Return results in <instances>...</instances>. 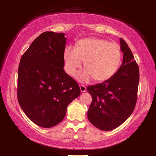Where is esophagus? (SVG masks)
<instances>
[{"instance_id": "34e87169", "label": "esophagus", "mask_w": 156, "mask_h": 156, "mask_svg": "<svg viewBox=\"0 0 156 156\" xmlns=\"http://www.w3.org/2000/svg\"><path fill=\"white\" fill-rule=\"evenodd\" d=\"M80 87V90H81V91H82V92H85V91H86L87 88H86V87L84 86V85L81 84Z\"/></svg>"}]
</instances>
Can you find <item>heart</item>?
<instances>
[{"label": "heart", "mask_w": 156, "mask_h": 156, "mask_svg": "<svg viewBox=\"0 0 156 156\" xmlns=\"http://www.w3.org/2000/svg\"><path fill=\"white\" fill-rule=\"evenodd\" d=\"M121 59L122 52L118 44L96 37L79 40L74 49L67 46L63 53L64 67L69 75H74L84 62L86 69L76 75L83 82L91 77L97 82L108 80L118 71Z\"/></svg>", "instance_id": "heart-1"}]
</instances>
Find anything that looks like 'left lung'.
<instances>
[{
  "mask_svg": "<svg viewBox=\"0 0 156 156\" xmlns=\"http://www.w3.org/2000/svg\"><path fill=\"white\" fill-rule=\"evenodd\" d=\"M120 45L123 61L116 73L87 89L92 97L87 117L102 131H111L122 124L133 112L137 101L139 69L131 50L121 38Z\"/></svg>",
  "mask_w": 156,
  "mask_h": 156,
  "instance_id": "8db88e82",
  "label": "left lung"
}]
</instances>
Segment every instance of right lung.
Wrapping results in <instances>:
<instances>
[{
	"mask_svg": "<svg viewBox=\"0 0 156 156\" xmlns=\"http://www.w3.org/2000/svg\"><path fill=\"white\" fill-rule=\"evenodd\" d=\"M65 33L44 32L23 55L18 67V100L26 116L39 126L51 128L65 118L80 87L64 70Z\"/></svg>",
	"mask_w": 156,
	"mask_h": 156,
	"instance_id": "add662e5",
	"label": "right lung"
}]
</instances>
